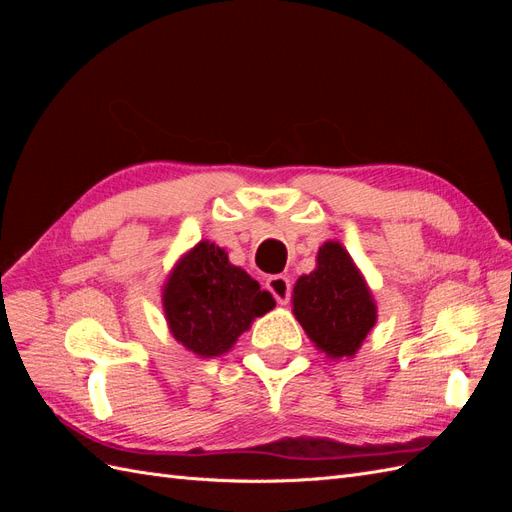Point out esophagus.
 Wrapping results in <instances>:
<instances>
[{"instance_id": "1", "label": "esophagus", "mask_w": 512, "mask_h": 512, "mask_svg": "<svg viewBox=\"0 0 512 512\" xmlns=\"http://www.w3.org/2000/svg\"><path fill=\"white\" fill-rule=\"evenodd\" d=\"M267 290L273 294V299L280 305L290 303V294H292V284L286 275H271L267 280Z\"/></svg>"}]
</instances>
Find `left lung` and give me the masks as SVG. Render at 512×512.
Masks as SVG:
<instances>
[{"mask_svg": "<svg viewBox=\"0 0 512 512\" xmlns=\"http://www.w3.org/2000/svg\"><path fill=\"white\" fill-rule=\"evenodd\" d=\"M294 316L309 339L333 359L352 356L376 324V305L339 243H324L318 267L294 286Z\"/></svg>", "mask_w": 512, "mask_h": 512, "instance_id": "8db88e82", "label": "left lung"}]
</instances>
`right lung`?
Instances as JSON below:
<instances>
[{
    "label": "right lung",
    "mask_w": 512,
    "mask_h": 512,
    "mask_svg": "<svg viewBox=\"0 0 512 512\" xmlns=\"http://www.w3.org/2000/svg\"><path fill=\"white\" fill-rule=\"evenodd\" d=\"M275 301L213 243H198L170 275L164 312L177 342L200 356L226 352Z\"/></svg>",
    "instance_id": "1"
}]
</instances>
